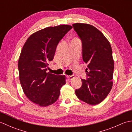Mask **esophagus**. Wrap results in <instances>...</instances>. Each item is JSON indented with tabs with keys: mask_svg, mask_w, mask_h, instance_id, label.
<instances>
[{
	"mask_svg": "<svg viewBox=\"0 0 132 132\" xmlns=\"http://www.w3.org/2000/svg\"><path fill=\"white\" fill-rule=\"evenodd\" d=\"M66 77L68 79H72L74 78V75H67Z\"/></svg>",
	"mask_w": 132,
	"mask_h": 132,
	"instance_id": "34e87169",
	"label": "esophagus"
}]
</instances>
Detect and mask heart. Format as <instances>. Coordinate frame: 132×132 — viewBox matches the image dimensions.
<instances>
[{
    "label": "heart",
    "mask_w": 132,
    "mask_h": 132,
    "mask_svg": "<svg viewBox=\"0 0 132 132\" xmlns=\"http://www.w3.org/2000/svg\"><path fill=\"white\" fill-rule=\"evenodd\" d=\"M78 40V38H74L72 39V40L71 41H74V40Z\"/></svg>",
    "instance_id": "b5f03b06"
}]
</instances>
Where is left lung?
Wrapping results in <instances>:
<instances>
[{"instance_id":"left-lung-1","label":"left lung","mask_w":132,"mask_h":132,"mask_svg":"<svg viewBox=\"0 0 132 132\" xmlns=\"http://www.w3.org/2000/svg\"><path fill=\"white\" fill-rule=\"evenodd\" d=\"M82 44L83 60L87 64V80L75 91L77 96L90 105L99 104L112 87L114 61L111 44L96 28L88 24H72Z\"/></svg>"}]
</instances>
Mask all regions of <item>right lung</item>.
<instances>
[{"mask_svg":"<svg viewBox=\"0 0 132 132\" xmlns=\"http://www.w3.org/2000/svg\"><path fill=\"white\" fill-rule=\"evenodd\" d=\"M69 25L49 27L33 33L27 39L18 61L19 79L25 95L41 106L57 100L64 75L47 72L59 42L72 28Z\"/></svg>","mask_w":132,"mask_h":132,"instance_id":"right-lung-1","label":"right lung"}]
</instances>
